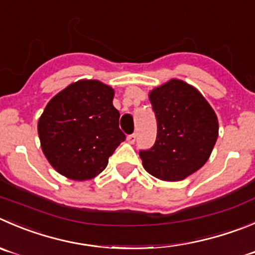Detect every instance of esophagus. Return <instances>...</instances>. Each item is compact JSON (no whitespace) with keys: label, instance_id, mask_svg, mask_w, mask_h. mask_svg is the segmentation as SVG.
<instances>
[{"label":"esophagus","instance_id":"obj_1","mask_svg":"<svg viewBox=\"0 0 255 255\" xmlns=\"http://www.w3.org/2000/svg\"><path fill=\"white\" fill-rule=\"evenodd\" d=\"M126 140L130 142V144H134L135 141H136V134H131V135H128V137H126Z\"/></svg>","mask_w":255,"mask_h":255}]
</instances>
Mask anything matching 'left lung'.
I'll return each instance as SVG.
<instances>
[{"label": "left lung", "instance_id": "1", "mask_svg": "<svg viewBox=\"0 0 255 255\" xmlns=\"http://www.w3.org/2000/svg\"><path fill=\"white\" fill-rule=\"evenodd\" d=\"M157 135L150 149L140 150L145 170L165 181L183 180L204 165L218 137L214 110L198 90L171 80L150 93Z\"/></svg>", "mask_w": 255, "mask_h": 255}]
</instances>
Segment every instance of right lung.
Masks as SVG:
<instances>
[{
    "instance_id": "right-lung-1",
    "label": "right lung",
    "mask_w": 255,
    "mask_h": 255,
    "mask_svg": "<svg viewBox=\"0 0 255 255\" xmlns=\"http://www.w3.org/2000/svg\"><path fill=\"white\" fill-rule=\"evenodd\" d=\"M114 90L82 80L57 94L38 120L41 147L51 165L74 180H87L108 166L126 139L113 105Z\"/></svg>"
}]
</instances>
